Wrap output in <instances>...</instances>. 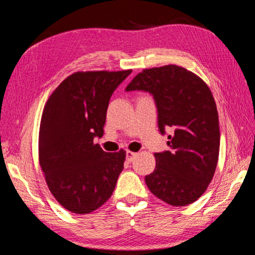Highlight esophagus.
<instances>
[{
	"label": "esophagus",
	"mask_w": 255,
	"mask_h": 255,
	"mask_svg": "<svg viewBox=\"0 0 255 255\" xmlns=\"http://www.w3.org/2000/svg\"><path fill=\"white\" fill-rule=\"evenodd\" d=\"M136 156V153H133V152H131V150H127V153H126V159L128 162H131L132 159H133V157Z\"/></svg>",
	"instance_id": "obj_1"
}]
</instances>
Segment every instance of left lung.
Here are the masks:
<instances>
[{
    "label": "left lung",
    "mask_w": 255,
    "mask_h": 255,
    "mask_svg": "<svg viewBox=\"0 0 255 255\" xmlns=\"http://www.w3.org/2000/svg\"><path fill=\"white\" fill-rule=\"evenodd\" d=\"M126 90L153 94L159 131L173 129L167 137L171 150L155 153L156 166L145 176L149 191L171 206L192 204L208 188L219 156L218 112L208 85L195 73L170 64L143 70Z\"/></svg>",
    "instance_id": "8db88e82"
}]
</instances>
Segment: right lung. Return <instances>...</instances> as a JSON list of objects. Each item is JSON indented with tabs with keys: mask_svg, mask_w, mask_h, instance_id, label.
I'll return each mask as SVG.
<instances>
[{
	"mask_svg": "<svg viewBox=\"0 0 255 255\" xmlns=\"http://www.w3.org/2000/svg\"><path fill=\"white\" fill-rule=\"evenodd\" d=\"M131 70L75 72L47 100L39 128V164L60 206L89 214L106 204L124 170L126 150L107 153L102 137L110 97Z\"/></svg>",
	"mask_w": 255,
	"mask_h": 255,
	"instance_id": "add662e5",
	"label": "right lung"
}]
</instances>
